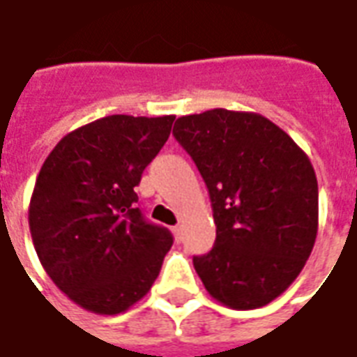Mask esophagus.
Masks as SVG:
<instances>
[{"label":"esophagus","instance_id":"34e87169","mask_svg":"<svg viewBox=\"0 0 357 357\" xmlns=\"http://www.w3.org/2000/svg\"><path fill=\"white\" fill-rule=\"evenodd\" d=\"M172 234H174V238H176V241H181V238H183V231H181V226H174V228H172Z\"/></svg>","mask_w":357,"mask_h":357}]
</instances>
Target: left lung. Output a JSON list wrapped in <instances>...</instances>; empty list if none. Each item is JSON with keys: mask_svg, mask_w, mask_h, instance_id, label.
Segmentation results:
<instances>
[{"mask_svg": "<svg viewBox=\"0 0 357 357\" xmlns=\"http://www.w3.org/2000/svg\"><path fill=\"white\" fill-rule=\"evenodd\" d=\"M174 137L213 203L214 248L193 257L204 288L231 309L271 303L298 278L317 238L319 187L307 154L253 112L181 116Z\"/></svg>", "mask_w": 357, "mask_h": 357, "instance_id": "left-lung-1", "label": "left lung"}]
</instances>
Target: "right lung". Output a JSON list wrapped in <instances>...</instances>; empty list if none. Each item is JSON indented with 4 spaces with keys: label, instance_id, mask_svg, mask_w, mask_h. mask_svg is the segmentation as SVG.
Returning <instances> with one entry per match:
<instances>
[{
    "label": "right lung",
    "instance_id": "right-lung-1",
    "mask_svg": "<svg viewBox=\"0 0 357 357\" xmlns=\"http://www.w3.org/2000/svg\"><path fill=\"white\" fill-rule=\"evenodd\" d=\"M176 116H108L67 133L40 168L29 226L44 271L67 298L118 315L146 296L174 238L146 222L135 187Z\"/></svg>",
    "mask_w": 357,
    "mask_h": 357
}]
</instances>
